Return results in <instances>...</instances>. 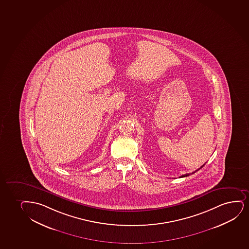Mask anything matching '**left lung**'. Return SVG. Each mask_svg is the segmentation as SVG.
Returning <instances> with one entry per match:
<instances>
[{"label":"left lung","instance_id":"8db88e82","mask_svg":"<svg viewBox=\"0 0 249 249\" xmlns=\"http://www.w3.org/2000/svg\"><path fill=\"white\" fill-rule=\"evenodd\" d=\"M204 165H205V164H203V165L201 166V167H200V169H197V170H196V171H195V172L192 173V174L196 172V171H198V170H200V169H201V168H202L203 166ZM191 175V174H186V175H181V176H180L179 178H183V177H187V176H189V175Z\"/></svg>","mask_w":249,"mask_h":249}]
</instances>
